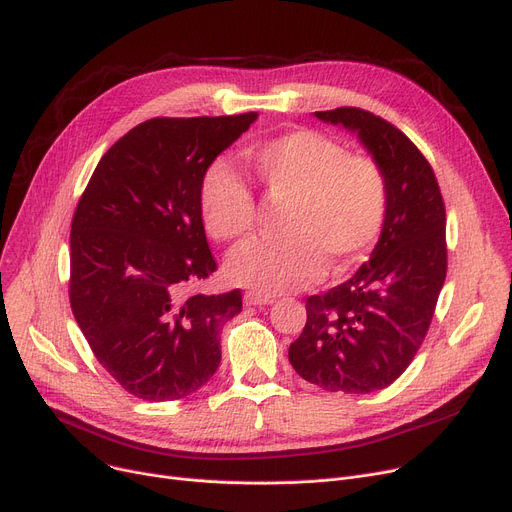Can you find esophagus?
Listing matches in <instances>:
<instances>
[{
	"mask_svg": "<svg viewBox=\"0 0 512 512\" xmlns=\"http://www.w3.org/2000/svg\"><path fill=\"white\" fill-rule=\"evenodd\" d=\"M274 299L267 297V294L261 292H247L245 294V305L247 307H261V305H272Z\"/></svg>",
	"mask_w": 512,
	"mask_h": 512,
	"instance_id": "1",
	"label": "esophagus"
}]
</instances>
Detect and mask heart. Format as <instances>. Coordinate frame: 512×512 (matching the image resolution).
I'll use <instances>...</instances> for the list:
<instances>
[{"label": "heart", "mask_w": 512, "mask_h": 512, "mask_svg": "<svg viewBox=\"0 0 512 512\" xmlns=\"http://www.w3.org/2000/svg\"><path fill=\"white\" fill-rule=\"evenodd\" d=\"M245 159L263 195L284 201L282 236L234 249L226 263L232 282L278 294L313 284L324 263L340 274L369 255L390 203L388 176L373 157L348 153L326 134L301 128L249 145ZM199 205L215 240H236L253 230V195L224 159L205 170Z\"/></svg>", "instance_id": "obj_1"}]
</instances>
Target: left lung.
Wrapping results in <instances>:
<instances>
[{
  "mask_svg": "<svg viewBox=\"0 0 512 512\" xmlns=\"http://www.w3.org/2000/svg\"><path fill=\"white\" fill-rule=\"evenodd\" d=\"M315 116L359 134L388 176L390 203L369 261L307 299V324L288 359L328 392L367 394L400 378L432 324L448 265L446 209L429 161L394 124L359 107Z\"/></svg>",
  "mask_w": 512,
  "mask_h": 512,
  "instance_id": "1",
  "label": "left lung"
}]
</instances>
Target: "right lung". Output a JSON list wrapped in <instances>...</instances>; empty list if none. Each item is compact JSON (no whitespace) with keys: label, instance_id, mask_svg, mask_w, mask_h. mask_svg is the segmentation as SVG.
Listing matches in <instances>:
<instances>
[{"label":"right lung","instance_id":"1","mask_svg":"<svg viewBox=\"0 0 512 512\" xmlns=\"http://www.w3.org/2000/svg\"><path fill=\"white\" fill-rule=\"evenodd\" d=\"M255 120L249 112L134 126L99 159L76 205L70 307L97 361L132 396L184 398L220 365V332L242 311V294H186L218 270L199 188Z\"/></svg>","mask_w":512,"mask_h":512}]
</instances>
